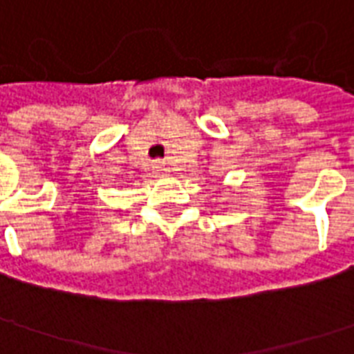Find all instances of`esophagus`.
I'll return each mask as SVG.
<instances>
[{"mask_svg":"<svg viewBox=\"0 0 354 354\" xmlns=\"http://www.w3.org/2000/svg\"><path fill=\"white\" fill-rule=\"evenodd\" d=\"M151 167L154 174H162V171H164V164H162V160H154V162L151 164Z\"/></svg>","mask_w":354,"mask_h":354,"instance_id":"34e87169","label":"esophagus"}]
</instances>
